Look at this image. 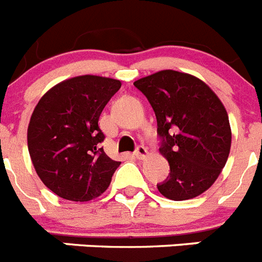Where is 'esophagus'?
<instances>
[{
	"mask_svg": "<svg viewBox=\"0 0 262 262\" xmlns=\"http://www.w3.org/2000/svg\"><path fill=\"white\" fill-rule=\"evenodd\" d=\"M134 155H135L136 159H139V160L144 159V157L148 155L147 148H145L144 145H139V147L135 149V152H134Z\"/></svg>",
	"mask_w": 262,
	"mask_h": 262,
	"instance_id": "esophagus-1",
	"label": "esophagus"
}]
</instances>
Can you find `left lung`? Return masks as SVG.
<instances>
[{"label": "left lung", "instance_id": "8db88e82", "mask_svg": "<svg viewBox=\"0 0 262 262\" xmlns=\"http://www.w3.org/2000/svg\"><path fill=\"white\" fill-rule=\"evenodd\" d=\"M151 103L157 119L160 152L170 173L157 184L164 196L190 200L209 189L230 155L231 127L221 99L200 78L160 71L134 82Z\"/></svg>", "mask_w": 262, "mask_h": 262}]
</instances>
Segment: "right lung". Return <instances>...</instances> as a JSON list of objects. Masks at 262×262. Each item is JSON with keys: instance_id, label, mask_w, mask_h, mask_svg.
Here are the masks:
<instances>
[{"instance_id": "1", "label": "right lung", "mask_w": 262, "mask_h": 262, "mask_svg": "<svg viewBox=\"0 0 262 262\" xmlns=\"http://www.w3.org/2000/svg\"><path fill=\"white\" fill-rule=\"evenodd\" d=\"M120 81L77 76L41 97L30 119L27 145L43 184L64 200L86 202L101 195L120 165L101 148L99 115Z\"/></svg>"}]
</instances>
